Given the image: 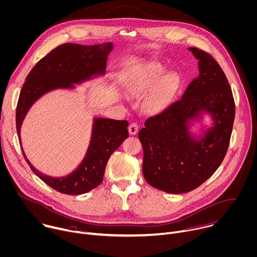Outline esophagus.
I'll return each instance as SVG.
<instances>
[{
    "label": "esophagus",
    "mask_w": 257,
    "mask_h": 257,
    "mask_svg": "<svg viewBox=\"0 0 257 257\" xmlns=\"http://www.w3.org/2000/svg\"><path fill=\"white\" fill-rule=\"evenodd\" d=\"M128 131L131 135H135L138 132V124L137 123H131L128 127Z\"/></svg>",
    "instance_id": "1"
}]
</instances>
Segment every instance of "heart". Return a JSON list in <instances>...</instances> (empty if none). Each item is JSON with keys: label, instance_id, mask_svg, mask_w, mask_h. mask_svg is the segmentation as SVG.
Instances as JSON below:
<instances>
[{"label": "heart", "instance_id": "1", "mask_svg": "<svg viewBox=\"0 0 257 257\" xmlns=\"http://www.w3.org/2000/svg\"><path fill=\"white\" fill-rule=\"evenodd\" d=\"M155 83V77H149L138 80L135 84H133L132 91L135 93L144 92L148 89H150L152 85ZM174 81L170 79H164L162 80L158 87L155 89V91L148 97V99L145 102V107L150 112H155L161 108L167 97L170 95V93L174 90Z\"/></svg>", "mask_w": 257, "mask_h": 257}]
</instances>
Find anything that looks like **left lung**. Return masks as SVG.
Instances as JSON below:
<instances>
[{"label": "left lung", "mask_w": 257, "mask_h": 257, "mask_svg": "<svg viewBox=\"0 0 257 257\" xmlns=\"http://www.w3.org/2000/svg\"><path fill=\"white\" fill-rule=\"evenodd\" d=\"M189 49L199 60V75L182 99L148 118L138 133L145 181L169 194L191 192L216 172L227 153L235 118L232 90L219 63L202 49ZM201 111L212 116L214 126L196 140L188 125Z\"/></svg>", "instance_id": "left-lung-1"}]
</instances>
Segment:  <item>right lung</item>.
<instances>
[{
  "label": "right lung",
  "mask_w": 257,
  "mask_h": 257,
  "mask_svg": "<svg viewBox=\"0 0 257 257\" xmlns=\"http://www.w3.org/2000/svg\"><path fill=\"white\" fill-rule=\"evenodd\" d=\"M113 43L79 45L64 43L51 50L31 69L24 82L16 109V128L20 139L23 120L31 106L44 94L56 89H72L106 71L108 55ZM128 121L105 118L94 119L92 139L81 163L66 177L46 176L23 155L32 172L46 185L66 195H81L97 188L102 182L111 154L128 137Z\"/></svg>",
  "instance_id": "right-lung-1"
}]
</instances>
